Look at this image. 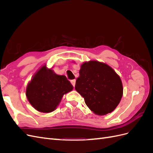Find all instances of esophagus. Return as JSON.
Returning <instances> with one entry per match:
<instances>
[{
  "mask_svg": "<svg viewBox=\"0 0 153 153\" xmlns=\"http://www.w3.org/2000/svg\"><path fill=\"white\" fill-rule=\"evenodd\" d=\"M71 84L73 85V87H75V84H76V80H71Z\"/></svg>",
  "mask_w": 153,
  "mask_h": 153,
  "instance_id": "34e87169",
  "label": "esophagus"
}]
</instances>
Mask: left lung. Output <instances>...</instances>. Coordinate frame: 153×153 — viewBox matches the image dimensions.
<instances>
[{
    "label": "left lung",
    "mask_w": 153,
    "mask_h": 153,
    "mask_svg": "<svg viewBox=\"0 0 153 153\" xmlns=\"http://www.w3.org/2000/svg\"><path fill=\"white\" fill-rule=\"evenodd\" d=\"M75 89L93 113L103 115L111 113L121 100L123 87L121 78L106 63L89 61L83 63Z\"/></svg>",
    "instance_id": "obj_1"
}]
</instances>
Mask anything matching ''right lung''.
<instances>
[{
	"label": "right lung",
	"instance_id": "right-lung-1",
	"mask_svg": "<svg viewBox=\"0 0 153 153\" xmlns=\"http://www.w3.org/2000/svg\"><path fill=\"white\" fill-rule=\"evenodd\" d=\"M73 86L65 75L55 73L47 64L40 67L26 88V96L30 104L40 112L50 113L61 103L64 94L73 90Z\"/></svg>",
	"mask_w": 153,
	"mask_h": 153
}]
</instances>
